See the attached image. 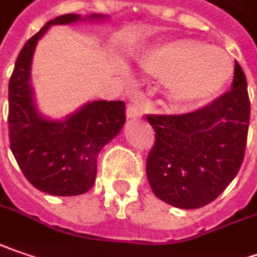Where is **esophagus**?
<instances>
[{"instance_id":"1","label":"esophagus","mask_w":257,"mask_h":257,"mask_svg":"<svg viewBox=\"0 0 257 257\" xmlns=\"http://www.w3.org/2000/svg\"><path fill=\"white\" fill-rule=\"evenodd\" d=\"M143 114H142V109L139 105H136V104H130L128 107H127V118H130V120H137V118H140Z\"/></svg>"}]
</instances>
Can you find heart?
I'll use <instances>...</instances> for the list:
<instances>
[{
  "mask_svg": "<svg viewBox=\"0 0 257 257\" xmlns=\"http://www.w3.org/2000/svg\"><path fill=\"white\" fill-rule=\"evenodd\" d=\"M140 66L150 76L168 81L171 98L184 107H198L218 95L234 71L227 52L189 39L149 49Z\"/></svg>",
  "mask_w": 257,
  "mask_h": 257,
  "instance_id": "1",
  "label": "heart"
}]
</instances>
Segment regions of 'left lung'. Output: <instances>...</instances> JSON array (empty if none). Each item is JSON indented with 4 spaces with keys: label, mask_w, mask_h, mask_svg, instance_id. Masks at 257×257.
I'll list each match as a JSON object with an SVG mask.
<instances>
[{
    "label": "left lung",
    "mask_w": 257,
    "mask_h": 257,
    "mask_svg": "<svg viewBox=\"0 0 257 257\" xmlns=\"http://www.w3.org/2000/svg\"><path fill=\"white\" fill-rule=\"evenodd\" d=\"M250 102L237 62L231 91L181 115H149L156 133L146 163L153 194L176 208H201L236 178L244 158Z\"/></svg>",
    "instance_id": "8db88e82"
}]
</instances>
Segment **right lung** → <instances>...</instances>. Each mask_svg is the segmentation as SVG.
Returning a JSON list of instances; mask_svg holds the SVG:
<instances>
[{"label":"right lung","instance_id":"right-lung-1","mask_svg":"<svg viewBox=\"0 0 257 257\" xmlns=\"http://www.w3.org/2000/svg\"><path fill=\"white\" fill-rule=\"evenodd\" d=\"M108 16L65 14L50 20L21 49L8 84L10 148L27 181L39 191L73 197L95 184L96 158L121 132L125 122L122 101H88L62 120L43 115L32 86L36 46L49 27L81 21H105Z\"/></svg>","mask_w":257,"mask_h":257}]
</instances>
